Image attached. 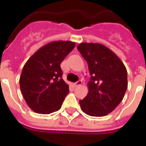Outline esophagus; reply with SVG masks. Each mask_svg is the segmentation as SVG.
Masks as SVG:
<instances>
[{
  "label": "esophagus",
  "instance_id": "esophagus-1",
  "mask_svg": "<svg viewBox=\"0 0 146 146\" xmlns=\"http://www.w3.org/2000/svg\"><path fill=\"white\" fill-rule=\"evenodd\" d=\"M81 84H82V80H80L78 81H76V83H74V86L75 87H78V86L81 85Z\"/></svg>",
  "mask_w": 146,
  "mask_h": 146
}]
</instances>
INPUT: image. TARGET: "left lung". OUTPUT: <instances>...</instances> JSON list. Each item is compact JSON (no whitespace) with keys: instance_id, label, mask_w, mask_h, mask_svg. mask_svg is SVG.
Listing matches in <instances>:
<instances>
[{"instance_id":"obj_1","label":"left lung","mask_w":146,"mask_h":146,"mask_svg":"<svg viewBox=\"0 0 146 146\" xmlns=\"http://www.w3.org/2000/svg\"><path fill=\"white\" fill-rule=\"evenodd\" d=\"M77 49L87 61L91 74L88 93L79 101L80 108L89 116H106L124 97L127 88L125 66L113 51L102 44L84 42Z\"/></svg>"}]
</instances>
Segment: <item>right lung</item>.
Masks as SVG:
<instances>
[{"label":"right lung","mask_w":146,"mask_h":146,"mask_svg":"<svg viewBox=\"0 0 146 146\" xmlns=\"http://www.w3.org/2000/svg\"><path fill=\"white\" fill-rule=\"evenodd\" d=\"M75 42L52 41L44 45L27 60L19 78L22 94L35 113L49 114L58 111L69 93L62 78L60 64L75 48Z\"/></svg>","instance_id":"1"}]
</instances>
